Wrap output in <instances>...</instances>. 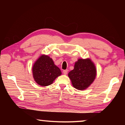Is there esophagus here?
Segmentation results:
<instances>
[{
    "label": "esophagus",
    "instance_id": "34e87169",
    "mask_svg": "<svg viewBox=\"0 0 125 125\" xmlns=\"http://www.w3.org/2000/svg\"><path fill=\"white\" fill-rule=\"evenodd\" d=\"M68 71L67 69H66V70H64V71H63V74H64V75H66L68 73Z\"/></svg>",
    "mask_w": 125,
    "mask_h": 125
}]
</instances>
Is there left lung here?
<instances>
[{
  "label": "left lung",
  "instance_id": "1",
  "mask_svg": "<svg viewBox=\"0 0 125 125\" xmlns=\"http://www.w3.org/2000/svg\"><path fill=\"white\" fill-rule=\"evenodd\" d=\"M96 75V67L90 58L78 59L74 69L68 73L73 87L80 90L87 89L94 81Z\"/></svg>",
  "mask_w": 125,
  "mask_h": 125
}]
</instances>
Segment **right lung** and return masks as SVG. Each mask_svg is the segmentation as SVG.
<instances>
[{"label": "right lung", "instance_id": "right-lung-1", "mask_svg": "<svg viewBox=\"0 0 125 125\" xmlns=\"http://www.w3.org/2000/svg\"><path fill=\"white\" fill-rule=\"evenodd\" d=\"M32 71L36 83L41 86L51 85L62 74L60 69L54 64L52 59L45 54H42L35 61Z\"/></svg>", "mask_w": 125, "mask_h": 125}]
</instances>
